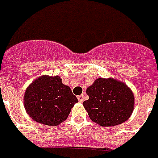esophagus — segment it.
Instances as JSON below:
<instances>
[{"instance_id":"1","label":"esophagus","mask_w":158,"mask_h":158,"mask_svg":"<svg viewBox=\"0 0 158 158\" xmlns=\"http://www.w3.org/2000/svg\"><path fill=\"white\" fill-rule=\"evenodd\" d=\"M77 99H78V101H79V102H82V101H84L85 96L83 94L78 95V96H77Z\"/></svg>"}]
</instances>
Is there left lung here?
Instances as JSON below:
<instances>
[{"instance_id":"8db88e82","label":"left lung","mask_w":158,"mask_h":158,"mask_svg":"<svg viewBox=\"0 0 158 158\" xmlns=\"http://www.w3.org/2000/svg\"><path fill=\"white\" fill-rule=\"evenodd\" d=\"M89 99L82 103L90 119L102 127L123 123L135 109V95L126 83L114 78H97L87 88Z\"/></svg>"}]
</instances>
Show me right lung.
Returning a JSON list of instances; mask_svg holds the SVG:
<instances>
[{"label":"right lung","mask_w":158,"mask_h":158,"mask_svg":"<svg viewBox=\"0 0 158 158\" xmlns=\"http://www.w3.org/2000/svg\"><path fill=\"white\" fill-rule=\"evenodd\" d=\"M77 102L70 87L63 84L59 76L37 77L23 94V106L28 115L39 123L48 126H58L64 122Z\"/></svg>","instance_id":"right-lung-1"}]
</instances>
